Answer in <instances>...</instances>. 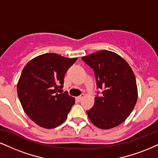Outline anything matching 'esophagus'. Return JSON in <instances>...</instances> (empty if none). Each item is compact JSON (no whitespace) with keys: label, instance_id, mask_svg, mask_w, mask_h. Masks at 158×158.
<instances>
[{"label":"esophagus","instance_id":"1","mask_svg":"<svg viewBox=\"0 0 158 158\" xmlns=\"http://www.w3.org/2000/svg\"><path fill=\"white\" fill-rule=\"evenodd\" d=\"M83 97H84V94H82L80 95V96H78V97H76V100H77V101H79V102H80V101L82 100V99L83 98Z\"/></svg>","mask_w":158,"mask_h":158}]
</instances>
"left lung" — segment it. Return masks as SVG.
<instances>
[{
  "label": "left lung",
  "instance_id": "obj_1",
  "mask_svg": "<svg viewBox=\"0 0 158 158\" xmlns=\"http://www.w3.org/2000/svg\"><path fill=\"white\" fill-rule=\"evenodd\" d=\"M82 60L94 70L97 89L102 90L86 111L89 119L104 130L119 125L130 116L137 101L133 70L120 56L108 50H100Z\"/></svg>",
  "mask_w": 158,
  "mask_h": 158
}]
</instances>
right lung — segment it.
Masks as SVG:
<instances>
[{
	"label": "right lung",
	"instance_id": "right-lung-1",
	"mask_svg": "<svg viewBox=\"0 0 158 158\" xmlns=\"http://www.w3.org/2000/svg\"><path fill=\"white\" fill-rule=\"evenodd\" d=\"M77 58L45 53L31 60L23 68L17 94L22 107L32 121L52 129L61 124L75 104L67 91L61 93L64 75Z\"/></svg>",
	"mask_w": 158,
	"mask_h": 158
}]
</instances>
